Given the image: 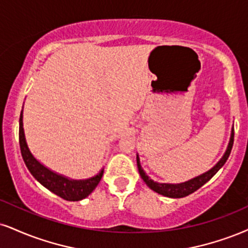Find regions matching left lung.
<instances>
[{
  "label": "left lung",
  "instance_id": "8db88e82",
  "mask_svg": "<svg viewBox=\"0 0 248 248\" xmlns=\"http://www.w3.org/2000/svg\"><path fill=\"white\" fill-rule=\"evenodd\" d=\"M233 137H234V130L233 127L231 129V136H230V141L228 144V148H226L224 155H223L222 158L216 163V165H214L210 170H208L207 172L202 173V174L198 175V177L189 179V180L185 181V183H180V184H160L157 183V181H154L149 175H147V173L144 172V170L142 169L141 163H140V157L139 155H136V162H137V168H139V172L141 178L143 179L147 186L150 189H153L154 192H156L160 195L166 196V198H172V199H180V198H185V196L189 195L198 190L200 187H202L205 183L210 180L211 178L216 174L217 172L219 171V169L224 165L226 160L231 154V149L232 145H233Z\"/></svg>",
  "mask_w": 248,
  "mask_h": 248
}]
</instances>
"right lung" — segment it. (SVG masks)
I'll return each instance as SVG.
<instances>
[{"instance_id": "add662e5", "label": "right lung", "mask_w": 248, "mask_h": 248, "mask_svg": "<svg viewBox=\"0 0 248 248\" xmlns=\"http://www.w3.org/2000/svg\"><path fill=\"white\" fill-rule=\"evenodd\" d=\"M19 147L24 163L35 180L39 181L52 193L56 194L60 198L67 200V201H80V200L88 198L93 192V189L97 187L101 177H103L104 169H101L99 173H97L93 177L82 179V180H75V179H70L65 175L52 171L39 162L30 151L28 143H26L25 133H24L23 128V109L20 112L19 118Z\"/></svg>"}]
</instances>
